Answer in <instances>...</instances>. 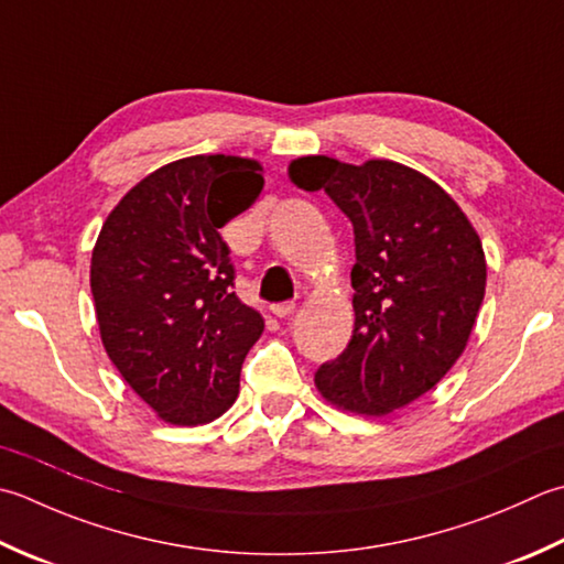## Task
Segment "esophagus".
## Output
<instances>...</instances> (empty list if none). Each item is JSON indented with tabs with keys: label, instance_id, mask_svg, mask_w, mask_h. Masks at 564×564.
Here are the masks:
<instances>
[{
	"label": "esophagus",
	"instance_id": "34e87169",
	"mask_svg": "<svg viewBox=\"0 0 564 564\" xmlns=\"http://www.w3.org/2000/svg\"><path fill=\"white\" fill-rule=\"evenodd\" d=\"M293 311H295V303H293V301L273 303V305H271V313H273L275 317H289Z\"/></svg>",
	"mask_w": 564,
	"mask_h": 564
}]
</instances>
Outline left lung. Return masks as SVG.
<instances>
[{
	"label": "left lung",
	"instance_id": "obj_1",
	"mask_svg": "<svg viewBox=\"0 0 564 564\" xmlns=\"http://www.w3.org/2000/svg\"><path fill=\"white\" fill-rule=\"evenodd\" d=\"M289 173L355 227V333L315 371L319 393L371 417L421 399L465 351L484 301L477 231L443 187L401 163L305 156Z\"/></svg>",
	"mask_w": 564,
	"mask_h": 564
}]
</instances>
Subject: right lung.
<instances>
[{
	"label": "right lung",
	"mask_w": 564,
	"mask_h": 564,
	"mask_svg": "<svg viewBox=\"0 0 564 564\" xmlns=\"http://www.w3.org/2000/svg\"><path fill=\"white\" fill-rule=\"evenodd\" d=\"M261 187L257 161L181 159L131 187L99 231L90 285L102 345L165 423L203 425L237 401L263 319L235 295L219 229Z\"/></svg>",
	"instance_id": "add662e5"
}]
</instances>
